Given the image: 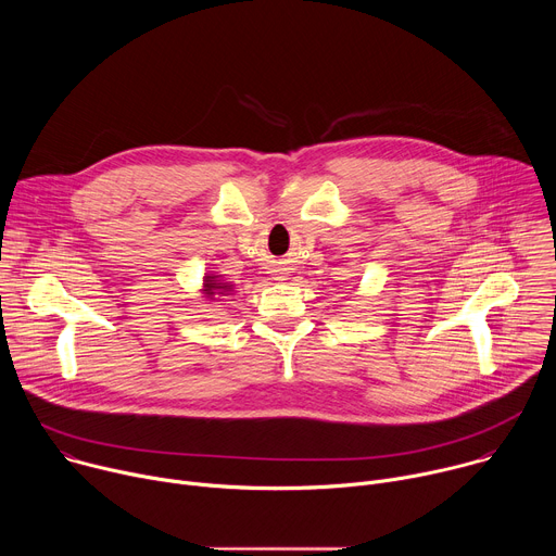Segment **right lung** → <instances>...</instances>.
<instances>
[{
	"mask_svg": "<svg viewBox=\"0 0 556 556\" xmlns=\"http://www.w3.org/2000/svg\"><path fill=\"white\" fill-rule=\"evenodd\" d=\"M219 289L220 292L217 293L216 290ZM230 286L228 283H222V281H217V277H206L204 279V292H206V296H215V294H230Z\"/></svg>",
	"mask_w": 556,
	"mask_h": 556,
	"instance_id": "obj_1",
	"label": "right lung"
}]
</instances>
